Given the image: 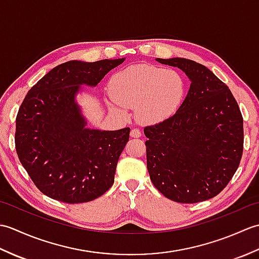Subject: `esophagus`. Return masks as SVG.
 <instances>
[{"label": "esophagus", "instance_id": "34e87169", "mask_svg": "<svg viewBox=\"0 0 259 259\" xmlns=\"http://www.w3.org/2000/svg\"><path fill=\"white\" fill-rule=\"evenodd\" d=\"M130 137H131V138H139V137H141V131L139 129L134 128L133 130H131Z\"/></svg>", "mask_w": 259, "mask_h": 259}]
</instances>
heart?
Returning a JSON list of instances; mask_svg holds the SVG:
<instances>
[{"label":"heart","instance_id":"obj_1","mask_svg":"<svg viewBox=\"0 0 259 259\" xmlns=\"http://www.w3.org/2000/svg\"><path fill=\"white\" fill-rule=\"evenodd\" d=\"M109 95L113 109L136 108L141 122L158 123L178 111L185 99L186 82L175 70L138 64L112 76Z\"/></svg>","mask_w":259,"mask_h":259}]
</instances>
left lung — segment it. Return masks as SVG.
Instances as JSON below:
<instances>
[{"instance_id":"1","label":"left lung","mask_w":259,"mask_h":259,"mask_svg":"<svg viewBox=\"0 0 259 259\" xmlns=\"http://www.w3.org/2000/svg\"><path fill=\"white\" fill-rule=\"evenodd\" d=\"M156 60L183 70L191 83L172 117L144 130L150 179L176 202L210 199L232 180L243 156L244 122L238 103L205 65L183 58Z\"/></svg>"}]
</instances>
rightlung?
<instances>
[{"mask_svg": "<svg viewBox=\"0 0 259 259\" xmlns=\"http://www.w3.org/2000/svg\"><path fill=\"white\" fill-rule=\"evenodd\" d=\"M122 59L69 61L53 68L27 92L16 115L15 149L42 194L62 202H88L114 183L130 128H87L75 97L96 87Z\"/></svg>", "mask_w": 259, "mask_h": 259, "instance_id": "1", "label": "right lung"}]
</instances>
